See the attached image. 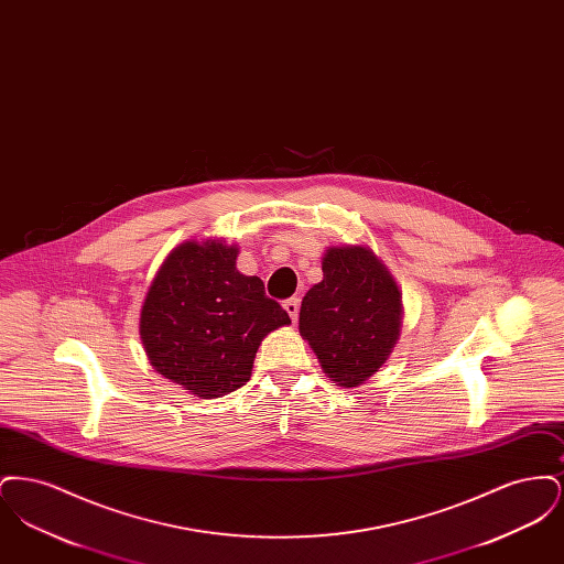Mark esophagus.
I'll list each match as a JSON object with an SVG mask.
<instances>
[{
  "label": "esophagus",
  "instance_id": "esophagus-1",
  "mask_svg": "<svg viewBox=\"0 0 564 564\" xmlns=\"http://www.w3.org/2000/svg\"><path fill=\"white\" fill-rule=\"evenodd\" d=\"M283 308L288 311V315L292 317V322H297V313H300V297H290V300H285Z\"/></svg>",
  "mask_w": 564,
  "mask_h": 564
}]
</instances>
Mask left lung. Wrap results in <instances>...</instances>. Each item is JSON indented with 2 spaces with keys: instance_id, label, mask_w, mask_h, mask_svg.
Returning a JSON list of instances; mask_svg holds the SVG:
<instances>
[{
  "instance_id": "8db88e82",
  "label": "left lung",
  "mask_w": 564,
  "mask_h": 564,
  "mask_svg": "<svg viewBox=\"0 0 564 564\" xmlns=\"http://www.w3.org/2000/svg\"><path fill=\"white\" fill-rule=\"evenodd\" d=\"M322 270V281L302 300L300 336L329 380L355 389L382 368L400 340L402 292L366 245L327 247Z\"/></svg>"
}]
</instances>
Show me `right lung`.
Listing matches in <instances>:
<instances>
[{"mask_svg": "<svg viewBox=\"0 0 564 564\" xmlns=\"http://www.w3.org/2000/svg\"><path fill=\"white\" fill-rule=\"evenodd\" d=\"M239 247L188 239L161 264L139 315L152 368L189 395L215 400L242 387L270 332L290 315L260 276L237 270Z\"/></svg>", "mask_w": 564, "mask_h": 564, "instance_id": "1", "label": "right lung"}]
</instances>
